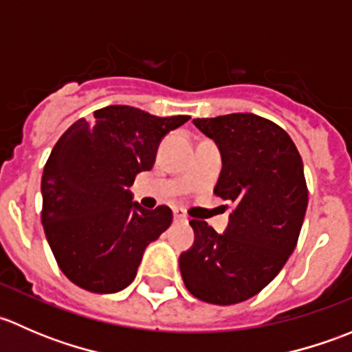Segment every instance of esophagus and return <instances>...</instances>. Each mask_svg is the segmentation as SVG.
Here are the masks:
<instances>
[{
  "label": "esophagus",
  "instance_id": "1",
  "mask_svg": "<svg viewBox=\"0 0 352 352\" xmlns=\"http://www.w3.org/2000/svg\"><path fill=\"white\" fill-rule=\"evenodd\" d=\"M173 218H175V221H187V214L182 209H173Z\"/></svg>",
  "mask_w": 352,
  "mask_h": 352
}]
</instances>
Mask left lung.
I'll return each instance as SVG.
<instances>
[{"label":"left lung","mask_w":352,"mask_h":352,"mask_svg":"<svg viewBox=\"0 0 352 352\" xmlns=\"http://www.w3.org/2000/svg\"><path fill=\"white\" fill-rule=\"evenodd\" d=\"M221 153L214 194L235 204L225 233L192 219L194 245L179 258L187 289L235 305L264 289L296 247L308 206L303 162L285 129L255 113L194 119Z\"/></svg>","instance_id":"obj_1"}]
</instances>
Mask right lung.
Returning a JSON list of instances; mask_svg holds the SVG:
<instances>
[{
  "label": "right lung",
  "instance_id": "right-lung-1",
  "mask_svg": "<svg viewBox=\"0 0 352 352\" xmlns=\"http://www.w3.org/2000/svg\"><path fill=\"white\" fill-rule=\"evenodd\" d=\"M189 119L109 105L59 138L42 175L41 218L69 281L91 293H117L133 283L144 250L173 214L166 206L141 208L129 187L153 168L163 138Z\"/></svg>",
  "mask_w": 352,
  "mask_h": 352
}]
</instances>
